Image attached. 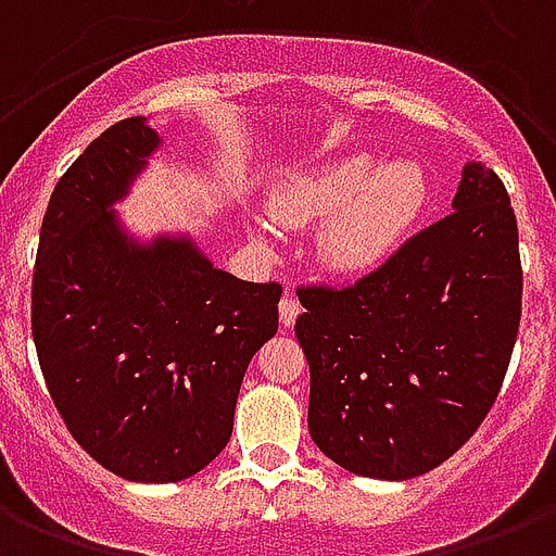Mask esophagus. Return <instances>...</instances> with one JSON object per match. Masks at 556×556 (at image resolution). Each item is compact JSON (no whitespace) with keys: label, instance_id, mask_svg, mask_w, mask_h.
<instances>
[{"label":"esophagus","instance_id":"1","mask_svg":"<svg viewBox=\"0 0 556 556\" xmlns=\"http://www.w3.org/2000/svg\"><path fill=\"white\" fill-rule=\"evenodd\" d=\"M299 313H301L299 299H295V295H283L281 304H278V315H281L283 327H292L295 318H299Z\"/></svg>","mask_w":556,"mask_h":556}]
</instances>
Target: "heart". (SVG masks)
Segmentation results:
<instances>
[{
    "mask_svg": "<svg viewBox=\"0 0 556 556\" xmlns=\"http://www.w3.org/2000/svg\"><path fill=\"white\" fill-rule=\"evenodd\" d=\"M428 201L430 177L421 163L410 157L379 163L355 152L283 177L269 198V212L281 226L324 220L318 232L324 264L362 275L399 250ZM252 235L264 243V226L252 224Z\"/></svg>",
    "mask_w": 556,
    "mask_h": 556,
    "instance_id": "b5f03b06",
    "label": "heart"
}]
</instances>
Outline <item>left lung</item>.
I'll use <instances>...</instances> for the list:
<instances>
[{
	"label": "left lung",
	"instance_id": "left-lung-1",
	"mask_svg": "<svg viewBox=\"0 0 556 556\" xmlns=\"http://www.w3.org/2000/svg\"><path fill=\"white\" fill-rule=\"evenodd\" d=\"M309 437L350 473L402 482L459 451L496 402L522 309L517 217L482 160L454 212L353 287H304Z\"/></svg>",
	"mask_w": 556,
	"mask_h": 556
}]
</instances>
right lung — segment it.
<instances>
[{"label": "right lung", "instance_id": "right-lung-1", "mask_svg": "<svg viewBox=\"0 0 556 556\" xmlns=\"http://www.w3.org/2000/svg\"><path fill=\"white\" fill-rule=\"evenodd\" d=\"M160 149L146 117L105 128L53 186L30 327L79 445L128 482H180L232 437L252 355L278 332V283L217 269L192 235L128 232L114 203Z\"/></svg>", "mask_w": 556, "mask_h": 556}]
</instances>
